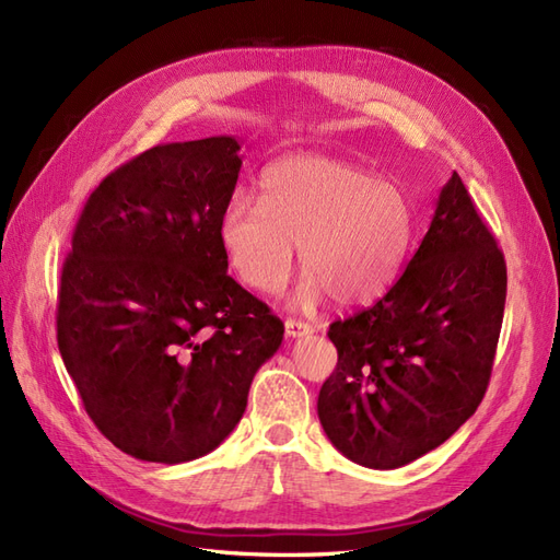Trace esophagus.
Instances as JSON below:
<instances>
[{"label": "esophagus", "mask_w": 560, "mask_h": 560, "mask_svg": "<svg viewBox=\"0 0 560 560\" xmlns=\"http://www.w3.org/2000/svg\"><path fill=\"white\" fill-rule=\"evenodd\" d=\"M314 328L310 323L298 320V318H285V335L288 337H304V335H312Z\"/></svg>", "instance_id": "esophagus-1"}]
</instances>
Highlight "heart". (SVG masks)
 <instances>
[{
	"instance_id": "1",
	"label": "heart",
	"mask_w": 560,
	"mask_h": 560,
	"mask_svg": "<svg viewBox=\"0 0 560 560\" xmlns=\"http://www.w3.org/2000/svg\"><path fill=\"white\" fill-rule=\"evenodd\" d=\"M413 234L405 188L351 162L300 153L260 176V202L234 195L221 211L219 237L237 277L260 293H279L295 246L306 269L298 304L328 293L339 304L370 302L398 277Z\"/></svg>"
}]
</instances>
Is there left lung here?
I'll return each instance as SVG.
<instances>
[{
  "instance_id": "left-lung-1",
  "label": "left lung",
  "mask_w": 560,
  "mask_h": 560,
  "mask_svg": "<svg viewBox=\"0 0 560 560\" xmlns=\"http://www.w3.org/2000/svg\"><path fill=\"white\" fill-rule=\"evenodd\" d=\"M504 298V256L454 172L402 277L328 330L318 419L337 451L395 470L454 435L489 388Z\"/></svg>"
}]
</instances>
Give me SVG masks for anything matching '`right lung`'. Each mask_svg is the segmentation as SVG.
Returning a JSON list of instances; mask_svg holds the SVG:
<instances>
[{"instance_id":"right-lung-1","label":"right lung","mask_w":560,"mask_h":560,"mask_svg":"<svg viewBox=\"0 0 560 560\" xmlns=\"http://www.w3.org/2000/svg\"><path fill=\"white\" fill-rule=\"evenodd\" d=\"M234 137L153 147L90 192L58 291V347L97 430L125 454L186 463L246 409L283 323L228 275L221 211Z\"/></svg>"}]
</instances>
